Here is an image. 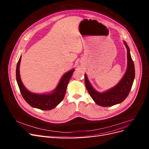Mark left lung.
Segmentation results:
<instances>
[{
  "label": "left lung",
  "mask_w": 149,
  "mask_h": 149,
  "mask_svg": "<svg viewBox=\"0 0 149 149\" xmlns=\"http://www.w3.org/2000/svg\"><path fill=\"white\" fill-rule=\"evenodd\" d=\"M127 48V66L123 77L114 87L100 93L93 88L85 73V85L94 101L102 107H109L118 104L124 101L129 95L135 78V67L127 43L123 41Z\"/></svg>",
  "instance_id": "1"
}]
</instances>
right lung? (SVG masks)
Wrapping results in <instances>:
<instances>
[{"mask_svg": "<svg viewBox=\"0 0 149 149\" xmlns=\"http://www.w3.org/2000/svg\"><path fill=\"white\" fill-rule=\"evenodd\" d=\"M21 58L22 56H20L17 65L16 79L22 96L30 106L34 108H37L43 111L53 109L63 100L68 84L70 81L74 69L70 70L63 75L57 86L50 93L43 94L34 93L29 91L22 81L19 70Z\"/></svg>", "mask_w": 149, "mask_h": 149, "instance_id": "add662e5", "label": "right lung"}]
</instances>
